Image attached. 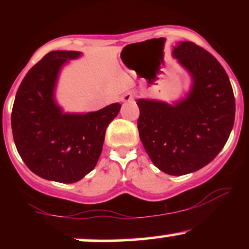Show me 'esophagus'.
I'll return each instance as SVG.
<instances>
[{
    "label": "esophagus",
    "mask_w": 249,
    "mask_h": 249,
    "mask_svg": "<svg viewBox=\"0 0 249 249\" xmlns=\"http://www.w3.org/2000/svg\"><path fill=\"white\" fill-rule=\"evenodd\" d=\"M134 98V92H126L122 96V102H131Z\"/></svg>",
    "instance_id": "obj_1"
}]
</instances>
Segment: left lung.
Listing matches in <instances>:
<instances>
[{
  "label": "left lung",
  "instance_id": "8db88e82",
  "mask_svg": "<svg viewBox=\"0 0 249 249\" xmlns=\"http://www.w3.org/2000/svg\"><path fill=\"white\" fill-rule=\"evenodd\" d=\"M172 55L191 75L190 92L173 105L138 99V130L153 164L171 176H184L206 166L225 146L235 99L225 69L207 50L184 41Z\"/></svg>",
  "mask_w": 249,
  "mask_h": 249
}]
</instances>
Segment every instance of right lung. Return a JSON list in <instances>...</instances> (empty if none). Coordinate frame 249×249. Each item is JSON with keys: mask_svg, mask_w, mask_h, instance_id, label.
<instances>
[{"mask_svg": "<svg viewBox=\"0 0 249 249\" xmlns=\"http://www.w3.org/2000/svg\"><path fill=\"white\" fill-rule=\"evenodd\" d=\"M79 51H51L34 65L17 90L11 128L19 156L43 179L71 184L93 170L105 131L122 105L88 113H64L55 88L62 67Z\"/></svg>", "mask_w": 249, "mask_h": 249, "instance_id": "obj_1", "label": "right lung"}]
</instances>
